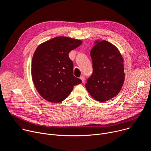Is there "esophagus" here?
<instances>
[{
	"instance_id": "esophagus-1",
	"label": "esophagus",
	"mask_w": 151,
	"mask_h": 151,
	"mask_svg": "<svg viewBox=\"0 0 151 151\" xmlns=\"http://www.w3.org/2000/svg\"><path fill=\"white\" fill-rule=\"evenodd\" d=\"M80 79L82 81V82H83L85 81V78H84V76H81L80 77Z\"/></svg>"
}]
</instances>
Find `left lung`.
<instances>
[{
	"label": "left lung",
	"instance_id": "1",
	"mask_svg": "<svg viewBox=\"0 0 151 151\" xmlns=\"http://www.w3.org/2000/svg\"><path fill=\"white\" fill-rule=\"evenodd\" d=\"M90 51L93 73L85 87L96 100L108 101L121 91L125 79L124 60L119 50L106 40H97Z\"/></svg>",
	"mask_w": 151,
	"mask_h": 151
}]
</instances>
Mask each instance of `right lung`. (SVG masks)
<instances>
[{
  "mask_svg": "<svg viewBox=\"0 0 151 151\" xmlns=\"http://www.w3.org/2000/svg\"><path fill=\"white\" fill-rule=\"evenodd\" d=\"M82 44L80 39L58 36L40 44L32 61V77L39 94L51 103H60L82 82L73 76L69 53Z\"/></svg>",
  "mask_w": 151,
  "mask_h": 151,
  "instance_id": "right-lung-1",
  "label": "right lung"
}]
</instances>
